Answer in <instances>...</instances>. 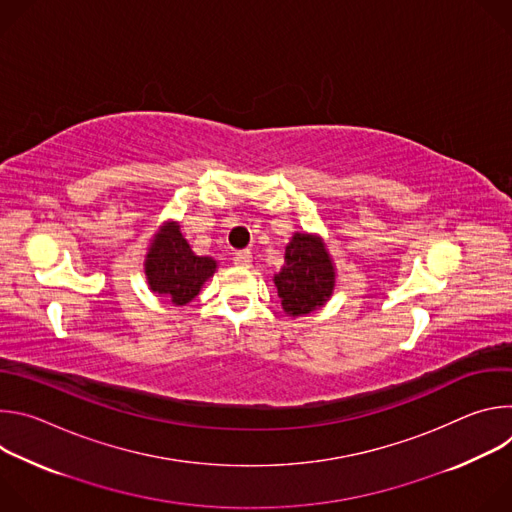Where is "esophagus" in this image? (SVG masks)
Instances as JSON below:
<instances>
[{"instance_id":"obj_1","label":"esophagus","mask_w":512,"mask_h":512,"mask_svg":"<svg viewBox=\"0 0 512 512\" xmlns=\"http://www.w3.org/2000/svg\"><path fill=\"white\" fill-rule=\"evenodd\" d=\"M251 261H253L251 251H239V253H235V265H239V267H249Z\"/></svg>"}]
</instances>
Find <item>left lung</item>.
<instances>
[{"label":"left lung","instance_id":"8db88e82","mask_svg":"<svg viewBox=\"0 0 512 512\" xmlns=\"http://www.w3.org/2000/svg\"><path fill=\"white\" fill-rule=\"evenodd\" d=\"M273 281L283 310L291 316L324 306L334 289V267L322 241L296 233L285 247V265Z\"/></svg>","mask_w":512,"mask_h":512}]
</instances>
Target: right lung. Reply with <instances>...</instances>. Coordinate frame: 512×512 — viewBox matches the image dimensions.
Here are the masks:
<instances>
[{"instance_id":"obj_1","label":"right lung","mask_w":512,"mask_h":512,"mask_svg":"<svg viewBox=\"0 0 512 512\" xmlns=\"http://www.w3.org/2000/svg\"><path fill=\"white\" fill-rule=\"evenodd\" d=\"M214 269L216 263L210 257L192 253L176 223H168L156 235L145 259V275L152 291L166 296L174 306L192 302Z\"/></svg>"}]
</instances>
